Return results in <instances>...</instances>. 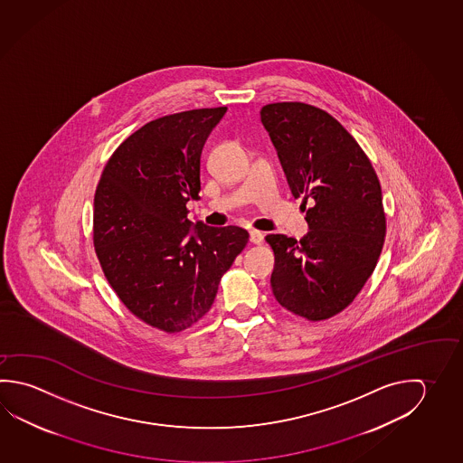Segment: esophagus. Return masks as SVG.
I'll list each match as a JSON object with an SVG mask.
<instances>
[{
  "label": "esophagus",
  "instance_id": "34e87169",
  "mask_svg": "<svg viewBox=\"0 0 463 463\" xmlns=\"http://www.w3.org/2000/svg\"><path fill=\"white\" fill-rule=\"evenodd\" d=\"M250 240H251L252 244H261L264 241V235H262L261 232H258V230H251L250 232Z\"/></svg>",
  "mask_w": 463,
  "mask_h": 463
}]
</instances>
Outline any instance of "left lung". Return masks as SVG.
I'll use <instances>...</instances> for the list:
<instances>
[{"label": "left lung", "mask_w": 463, "mask_h": 463, "mask_svg": "<svg viewBox=\"0 0 463 463\" xmlns=\"http://www.w3.org/2000/svg\"><path fill=\"white\" fill-rule=\"evenodd\" d=\"M260 114L310 225L300 241L266 236L276 260L270 287L290 313L328 320L354 302L379 261L387 235L379 176L361 145L326 110L272 102Z\"/></svg>", "instance_id": "1"}]
</instances>
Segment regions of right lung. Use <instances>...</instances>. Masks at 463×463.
I'll use <instances>...</instances> for the list:
<instances>
[{
	"instance_id": "right-lung-1",
	"label": "right lung",
	"mask_w": 463,
	"mask_h": 463,
	"mask_svg": "<svg viewBox=\"0 0 463 463\" xmlns=\"http://www.w3.org/2000/svg\"><path fill=\"white\" fill-rule=\"evenodd\" d=\"M227 108L155 118L110 155L94 194L93 243L127 310L152 328L179 333L211 310L222 276L248 244L243 228H191L203 143Z\"/></svg>"
}]
</instances>
